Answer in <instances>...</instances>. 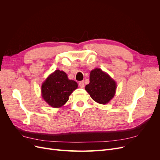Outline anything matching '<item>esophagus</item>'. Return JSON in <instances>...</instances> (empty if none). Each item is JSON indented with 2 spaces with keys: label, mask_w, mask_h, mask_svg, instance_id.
I'll return each mask as SVG.
<instances>
[{
  "label": "esophagus",
  "mask_w": 160,
  "mask_h": 160,
  "mask_svg": "<svg viewBox=\"0 0 160 160\" xmlns=\"http://www.w3.org/2000/svg\"><path fill=\"white\" fill-rule=\"evenodd\" d=\"M79 87L81 88H83L84 87H85V84H84V82L83 81H80L79 83Z\"/></svg>",
  "instance_id": "esophagus-1"
}]
</instances>
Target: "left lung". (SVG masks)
I'll use <instances>...</instances> for the list:
<instances>
[{"label":"left lung","mask_w":160,"mask_h":160,"mask_svg":"<svg viewBox=\"0 0 160 160\" xmlns=\"http://www.w3.org/2000/svg\"><path fill=\"white\" fill-rule=\"evenodd\" d=\"M89 81L85 90L97 103L105 105L113 99L117 85L108 73L101 69H95L90 72Z\"/></svg>","instance_id":"1"}]
</instances>
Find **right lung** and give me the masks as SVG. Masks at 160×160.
Returning <instances> with one entry per match:
<instances>
[{"label": "right lung", "mask_w": 160, "mask_h": 160, "mask_svg": "<svg viewBox=\"0 0 160 160\" xmlns=\"http://www.w3.org/2000/svg\"><path fill=\"white\" fill-rule=\"evenodd\" d=\"M77 87V82L69 80L64 71L56 70L42 83V98L52 108H61Z\"/></svg>", "instance_id": "obj_1"}]
</instances>
